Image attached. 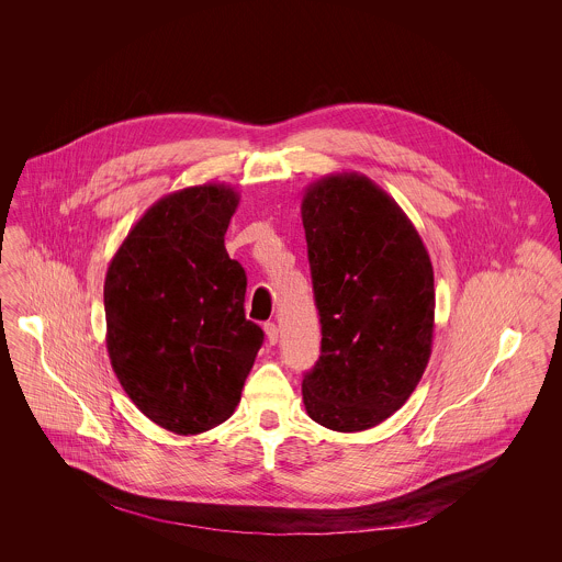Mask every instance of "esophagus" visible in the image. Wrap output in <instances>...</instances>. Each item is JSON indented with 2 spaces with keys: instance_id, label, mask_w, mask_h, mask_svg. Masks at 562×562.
Wrapping results in <instances>:
<instances>
[{
  "instance_id": "obj_1",
  "label": "esophagus",
  "mask_w": 562,
  "mask_h": 562,
  "mask_svg": "<svg viewBox=\"0 0 562 562\" xmlns=\"http://www.w3.org/2000/svg\"><path fill=\"white\" fill-rule=\"evenodd\" d=\"M263 333H266V341H268L270 346H274V344L279 341V328H277L274 322H266V324H263Z\"/></svg>"
}]
</instances>
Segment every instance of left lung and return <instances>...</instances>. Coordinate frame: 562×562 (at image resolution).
<instances>
[{
  "label": "left lung",
  "mask_w": 562,
  "mask_h": 562,
  "mask_svg": "<svg viewBox=\"0 0 562 562\" xmlns=\"http://www.w3.org/2000/svg\"><path fill=\"white\" fill-rule=\"evenodd\" d=\"M301 214L322 324L303 402L324 428L368 430L408 401L428 366L432 263L401 205L366 175L314 181Z\"/></svg>",
  "instance_id": "left-lung-1"
}]
</instances>
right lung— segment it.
<instances>
[{
    "label": "right lung",
    "instance_id": "obj_1",
    "mask_svg": "<svg viewBox=\"0 0 562 562\" xmlns=\"http://www.w3.org/2000/svg\"><path fill=\"white\" fill-rule=\"evenodd\" d=\"M238 203L225 183L170 192L108 266L112 370L132 402L175 435H199L234 415L263 341L244 316V268L225 248Z\"/></svg>",
    "mask_w": 562,
    "mask_h": 562
}]
</instances>
